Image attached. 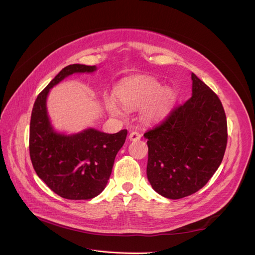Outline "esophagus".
<instances>
[{
	"label": "esophagus",
	"instance_id": "esophagus-1",
	"mask_svg": "<svg viewBox=\"0 0 255 255\" xmlns=\"http://www.w3.org/2000/svg\"><path fill=\"white\" fill-rule=\"evenodd\" d=\"M140 138H141V135L138 132H136V130H133V132H130L128 135V139L130 141H137V140H139Z\"/></svg>",
	"mask_w": 255,
	"mask_h": 255
}]
</instances>
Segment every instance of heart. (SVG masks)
Here are the masks:
<instances>
[{
  "instance_id": "obj_1",
  "label": "heart",
  "mask_w": 255,
  "mask_h": 255,
  "mask_svg": "<svg viewBox=\"0 0 255 255\" xmlns=\"http://www.w3.org/2000/svg\"><path fill=\"white\" fill-rule=\"evenodd\" d=\"M117 98L126 109L143 107L142 115L146 120L155 121L167 116L176 101L175 91L164 87L153 78H140L123 84L117 90ZM107 109L114 116H120L121 110L114 100L107 101Z\"/></svg>"
}]
</instances>
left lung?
Instances as JSON below:
<instances>
[{
  "mask_svg": "<svg viewBox=\"0 0 255 255\" xmlns=\"http://www.w3.org/2000/svg\"><path fill=\"white\" fill-rule=\"evenodd\" d=\"M191 80V98L143 135L149 148L148 180L157 194L173 200L195 194L210 181L228 142L218 96L196 74Z\"/></svg>",
  "mask_w": 255,
  "mask_h": 255,
  "instance_id": "8db88e82",
  "label": "left lung"
}]
</instances>
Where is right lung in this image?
<instances>
[{"instance_id": "right-lung-1", "label": "right lung", "mask_w": 255, "mask_h": 255, "mask_svg": "<svg viewBox=\"0 0 255 255\" xmlns=\"http://www.w3.org/2000/svg\"><path fill=\"white\" fill-rule=\"evenodd\" d=\"M96 66L69 65L38 95L30 117L29 156L37 175L61 198L88 200L104 190L127 129L106 134L95 128L65 135L53 129L47 112L50 89L73 73L94 72Z\"/></svg>"}]
</instances>
